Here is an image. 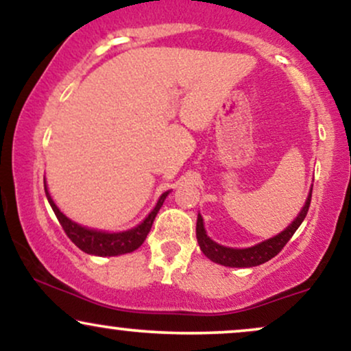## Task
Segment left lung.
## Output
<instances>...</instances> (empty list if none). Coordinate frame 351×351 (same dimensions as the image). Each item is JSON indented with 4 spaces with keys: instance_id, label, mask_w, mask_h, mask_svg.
<instances>
[{
    "instance_id": "left-lung-1",
    "label": "left lung",
    "mask_w": 351,
    "mask_h": 351,
    "mask_svg": "<svg viewBox=\"0 0 351 351\" xmlns=\"http://www.w3.org/2000/svg\"><path fill=\"white\" fill-rule=\"evenodd\" d=\"M310 199H312V189L308 191L307 199H305V204L302 206L299 215H297L295 219H293L284 231L269 237V239L263 241V243H257L251 245V247L243 249L228 247V245H221L217 244L216 241H213L211 237L206 234L203 216L198 213V219H196V239H198L201 252H203L209 261H213V263L226 265V267H256V265L267 263V261H271L274 256H277V254L282 251V247L291 241L293 232L299 229L302 221L307 216Z\"/></svg>"
}]
</instances>
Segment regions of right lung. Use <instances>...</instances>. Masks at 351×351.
I'll return each mask as SVG.
<instances>
[{
  "mask_svg": "<svg viewBox=\"0 0 351 351\" xmlns=\"http://www.w3.org/2000/svg\"><path fill=\"white\" fill-rule=\"evenodd\" d=\"M44 191H46V198L49 201L52 211H54L56 217L59 219L60 226H62L66 234L69 236V239L74 243L80 251L90 254V256H99V257H112V256H122V254L134 252L140 245L143 244V241L147 239L148 232H150L153 221H155L156 215H158L160 208L163 206L165 199L170 195L171 191H165L156 201L155 208L148 213V216H145V219L136 226L125 229V231L119 232H110V231H102V229L95 228H87L82 224L75 223L71 217H67L62 211L58 208V204L52 199L49 189H47L46 181H44Z\"/></svg>",
  "mask_w": 351,
  "mask_h": 351,
  "instance_id": "obj_1",
  "label": "right lung"
}]
</instances>
